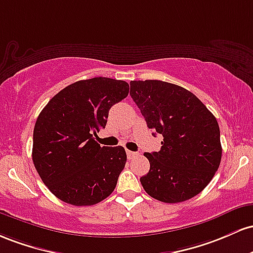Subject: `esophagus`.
Instances as JSON below:
<instances>
[{"label":"esophagus","instance_id":"esophagus-1","mask_svg":"<svg viewBox=\"0 0 253 253\" xmlns=\"http://www.w3.org/2000/svg\"><path fill=\"white\" fill-rule=\"evenodd\" d=\"M126 155H127V159H132V158L137 157L138 153H136V152H131V150H126Z\"/></svg>","mask_w":253,"mask_h":253}]
</instances>
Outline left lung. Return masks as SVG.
Masks as SVG:
<instances>
[{
	"label": "left lung",
	"instance_id": "8db88e82",
	"mask_svg": "<svg viewBox=\"0 0 253 253\" xmlns=\"http://www.w3.org/2000/svg\"><path fill=\"white\" fill-rule=\"evenodd\" d=\"M130 95L153 135L164 137L159 152L144 153L150 164L140 178L144 191L165 203L195 197L221 163L216 118L194 93L169 82L131 81Z\"/></svg>",
	"mask_w": 253,
	"mask_h": 253
}]
</instances>
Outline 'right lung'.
I'll use <instances>...</instances> for the list:
<instances>
[{
  "mask_svg": "<svg viewBox=\"0 0 253 253\" xmlns=\"http://www.w3.org/2000/svg\"><path fill=\"white\" fill-rule=\"evenodd\" d=\"M129 84L93 78L69 84L42 110L33 130L32 159L42 183L73 206H93L112 194L126 163L123 147H101L94 136Z\"/></svg>",
  "mask_w": 253,
  "mask_h": 253,
  "instance_id": "obj_1",
  "label": "right lung"
}]
</instances>
